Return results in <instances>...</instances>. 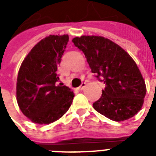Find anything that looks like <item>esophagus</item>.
<instances>
[{
	"label": "esophagus",
	"mask_w": 156,
	"mask_h": 156,
	"mask_svg": "<svg viewBox=\"0 0 156 156\" xmlns=\"http://www.w3.org/2000/svg\"><path fill=\"white\" fill-rule=\"evenodd\" d=\"M85 87H86V83H83L80 85V87H78V89H79V90H83Z\"/></svg>",
	"instance_id": "obj_1"
}]
</instances>
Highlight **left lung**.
Wrapping results in <instances>:
<instances>
[{
	"label": "left lung",
	"instance_id": "1",
	"mask_svg": "<svg viewBox=\"0 0 156 156\" xmlns=\"http://www.w3.org/2000/svg\"><path fill=\"white\" fill-rule=\"evenodd\" d=\"M72 41L84 53L92 73L105 83L101 98L93 104L95 110L118 122L136 115L144 104L146 87L133 58L104 37L82 36Z\"/></svg>",
	"mask_w": 156,
	"mask_h": 156
}]
</instances>
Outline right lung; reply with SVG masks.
Listing matches in <instances>:
<instances>
[{
	"label": "right lung",
	"mask_w": 156,
	"mask_h": 156,
	"mask_svg": "<svg viewBox=\"0 0 156 156\" xmlns=\"http://www.w3.org/2000/svg\"><path fill=\"white\" fill-rule=\"evenodd\" d=\"M68 39V35L43 38L32 48L19 69L17 104L22 114L36 124L58 120L72 105L73 92L65 85H57V71Z\"/></svg>",
	"instance_id": "obj_1"
}]
</instances>
